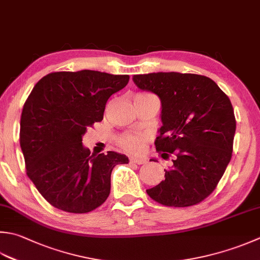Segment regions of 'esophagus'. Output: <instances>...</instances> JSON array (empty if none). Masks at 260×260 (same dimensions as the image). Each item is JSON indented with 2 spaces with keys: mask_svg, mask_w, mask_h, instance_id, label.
Instances as JSON below:
<instances>
[{
  "mask_svg": "<svg viewBox=\"0 0 260 260\" xmlns=\"http://www.w3.org/2000/svg\"><path fill=\"white\" fill-rule=\"evenodd\" d=\"M131 164H136V165H143L146 162V160L144 159H136V157H131L129 159Z\"/></svg>",
  "mask_w": 260,
  "mask_h": 260,
  "instance_id": "1",
  "label": "esophagus"
}]
</instances>
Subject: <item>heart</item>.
Segmentation results:
<instances>
[{
	"label": "heart",
	"mask_w": 260,
	"mask_h": 260,
	"mask_svg": "<svg viewBox=\"0 0 260 260\" xmlns=\"http://www.w3.org/2000/svg\"><path fill=\"white\" fill-rule=\"evenodd\" d=\"M147 136L143 134H124L118 139L121 149L132 154H141L145 150Z\"/></svg>",
	"instance_id": "b5f03b06"
}]
</instances>
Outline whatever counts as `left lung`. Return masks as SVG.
Returning <instances> with one entry per match:
<instances>
[{"instance_id":"8db88e82","label":"left lung","mask_w":260,"mask_h":260,"mask_svg":"<svg viewBox=\"0 0 260 260\" xmlns=\"http://www.w3.org/2000/svg\"><path fill=\"white\" fill-rule=\"evenodd\" d=\"M134 83L161 100L162 126L154 142L162 157L175 154L165 180L147 189L165 206L196 205L215 189L231 160L236 117L229 96L210 78L159 72L137 74Z\"/></svg>"}]
</instances>
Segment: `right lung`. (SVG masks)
<instances>
[{
	"instance_id": "1",
	"label": "right lung",
	"mask_w": 260,
	"mask_h": 260,
	"mask_svg": "<svg viewBox=\"0 0 260 260\" xmlns=\"http://www.w3.org/2000/svg\"><path fill=\"white\" fill-rule=\"evenodd\" d=\"M128 81L83 70L49 73L34 86L23 105L20 146L28 177L52 206L82 214L108 198L111 171L128 157L113 151L91 155L82 136L103 120L109 96Z\"/></svg>"
}]
</instances>
